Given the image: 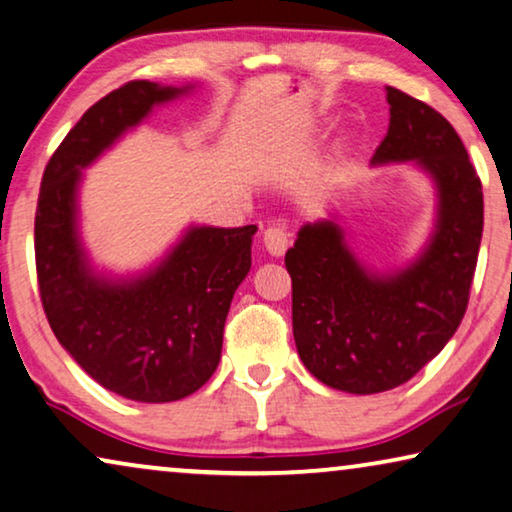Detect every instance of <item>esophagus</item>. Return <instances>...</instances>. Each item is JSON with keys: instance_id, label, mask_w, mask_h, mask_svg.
<instances>
[{"instance_id": "esophagus-1", "label": "esophagus", "mask_w": 512, "mask_h": 512, "mask_svg": "<svg viewBox=\"0 0 512 512\" xmlns=\"http://www.w3.org/2000/svg\"><path fill=\"white\" fill-rule=\"evenodd\" d=\"M289 243H292V236H289L285 227L271 225V227H266V230H264V248L269 250L273 257L285 255Z\"/></svg>"}]
</instances>
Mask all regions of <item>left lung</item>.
Returning <instances> with one entry per match:
<instances>
[{
  "label": "left lung",
  "instance_id": "1",
  "mask_svg": "<svg viewBox=\"0 0 512 512\" xmlns=\"http://www.w3.org/2000/svg\"><path fill=\"white\" fill-rule=\"evenodd\" d=\"M388 133L372 163L416 160L439 190L430 246L398 276L377 278L356 262L333 220L301 227L285 266L292 276V326L305 368L338 391H391L430 363L469 305L483 186L455 128L395 87Z\"/></svg>",
  "mask_w": 512,
  "mask_h": 512
}]
</instances>
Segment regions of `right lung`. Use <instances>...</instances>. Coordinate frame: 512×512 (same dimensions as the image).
I'll list each match as a JSON object with an SVG mask.
<instances>
[{"instance_id":"right-lung-1","label":"right lung","mask_w":512,"mask_h":512,"mask_svg":"<svg viewBox=\"0 0 512 512\" xmlns=\"http://www.w3.org/2000/svg\"><path fill=\"white\" fill-rule=\"evenodd\" d=\"M181 91L133 80L91 105L45 165L34 220L38 292L52 333L91 379L137 402L181 400L216 372L257 232L193 227L160 266L131 282L89 271L75 230L80 170Z\"/></svg>"}]
</instances>
